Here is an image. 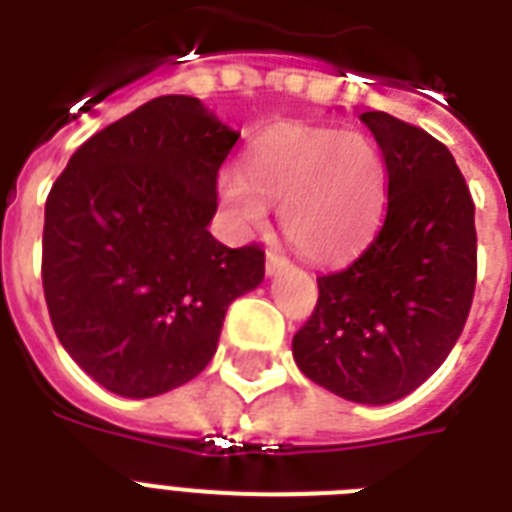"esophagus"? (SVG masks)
Returning <instances> with one entry per match:
<instances>
[{
    "label": "esophagus",
    "instance_id": "34e87169",
    "mask_svg": "<svg viewBox=\"0 0 512 512\" xmlns=\"http://www.w3.org/2000/svg\"><path fill=\"white\" fill-rule=\"evenodd\" d=\"M281 268H287V257H281L276 249H271L268 257H265V271H268V276H273V273H279Z\"/></svg>",
    "mask_w": 512,
    "mask_h": 512
}]
</instances>
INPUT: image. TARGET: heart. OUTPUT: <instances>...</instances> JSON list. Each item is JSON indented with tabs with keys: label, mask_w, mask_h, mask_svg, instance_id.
Returning a JSON list of instances; mask_svg holds the SVG:
<instances>
[{
	"label": "heart",
	"mask_w": 512,
	"mask_h": 512,
	"mask_svg": "<svg viewBox=\"0 0 512 512\" xmlns=\"http://www.w3.org/2000/svg\"><path fill=\"white\" fill-rule=\"evenodd\" d=\"M385 162L353 130L287 124L247 148L239 172H223L220 196L252 228L265 204L279 207L281 233L311 263H340L377 231L385 207Z\"/></svg>",
	"instance_id": "obj_1"
}]
</instances>
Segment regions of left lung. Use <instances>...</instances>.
<instances>
[{"label":"left lung","mask_w":512,"mask_h":512,"mask_svg":"<svg viewBox=\"0 0 512 512\" xmlns=\"http://www.w3.org/2000/svg\"><path fill=\"white\" fill-rule=\"evenodd\" d=\"M388 170L380 233L319 276L311 319L292 337L300 372L356 404H390L452 353L476 292V204L449 148L385 111H364Z\"/></svg>","instance_id":"8db88e82"}]
</instances>
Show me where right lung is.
Masks as SVG:
<instances>
[{
    "instance_id": "add662e5",
    "label": "right lung",
    "mask_w": 512,
    "mask_h": 512,
    "mask_svg": "<svg viewBox=\"0 0 512 512\" xmlns=\"http://www.w3.org/2000/svg\"><path fill=\"white\" fill-rule=\"evenodd\" d=\"M239 132L162 95L76 148L44 204L42 287L68 356L111 393L151 398L212 361L225 311L265 276L260 244L207 231Z\"/></svg>"
}]
</instances>
